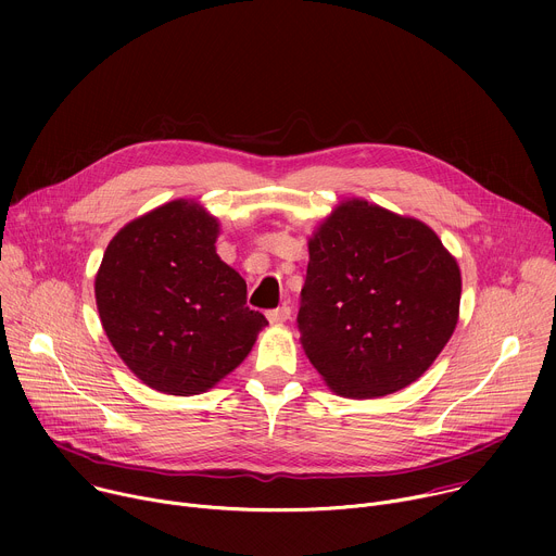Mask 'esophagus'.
I'll return each instance as SVG.
<instances>
[{
    "label": "esophagus",
    "instance_id": "34e87169",
    "mask_svg": "<svg viewBox=\"0 0 556 556\" xmlns=\"http://www.w3.org/2000/svg\"><path fill=\"white\" fill-rule=\"evenodd\" d=\"M290 305L288 303H283V305H279L277 309H270L268 312V321L270 324H283V321H288L290 319Z\"/></svg>",
    "mask_w": 556,
    "mask_h": 556
}]
</instances>
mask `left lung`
<instances>
[{
	"label": "left lung",
	"instance_id": "8db88e82",
	"mask_svg": "<svg viewBox=\"0 0 556 556\" xmlns=\"http://www.w3.org/2000/svg\"><path fill=\"white\" fill-rule=\"evenodd\" d=\"M307 251L296 324L326 384L361 401L418 380L459 316V266L440 237L420 219L348 200Z\"/></svg>",
	"mask_w": 556,
	"mask_h": 556
}]
</instances>
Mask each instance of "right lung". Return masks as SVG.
Returning <instances> with one entry per match:
<instances>
[{
  "mask_svg": "<svg viewBox=\"0 0 556 556\" xmlns=\"http://www.w3.org/2000/svg\"><path fill=\"white\" fill-rule=\"evenodd\" d=\"M219 222L174 200L110 242L94 281L103 330L123 363L151 389H211L253 350L266 316L247 305V281L215 253Z\"/></svg>",
  "mask_w": 556,
  "mask_h": 556,
  "instance_id": "1",
  "label": "right lung"
}]
</instances>
